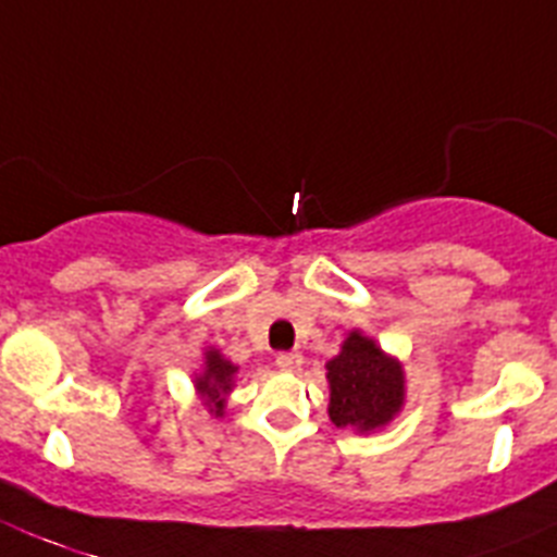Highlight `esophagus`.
Instances as JSON below:
<instances>
[{"label":"esophagus","mask_w":557,"mask_h":557,"mask_svg":"<svg viewBox=\"0 0 557 557\" xmlns=\"http://www.w3.org/2000/svg\"><path fill=\"white\" fill-rule=\"evenodd\" d=\"M277 367L280 370H288V372L299 370V367H302V352H297V350L277 352Z\"/></svg>","instance_id":"1"}]
</instances>
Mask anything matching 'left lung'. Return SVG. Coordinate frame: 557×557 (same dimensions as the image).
Wrapping results in <instances>:
<instances>
[{"label": "left lung", "instance_id": "1", "mask_svg": "<svg viewBox=\"0 0 557 557\" xmlns=\"http://www.w3.org/2000/svg\"><path fill=\"white\" fill-rule=\"evenodd\" d=\"M327 414L338 429L375 432L404 406V367L361 331L347 333L342 352L327 361Z\"/></svg>", "mask_w": 557, "mask_h": 557}]
</instances>
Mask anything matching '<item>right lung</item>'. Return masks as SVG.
<instances>
[{"instance_id": "right-lung-1", "label": "right lung", "mask_w": 557, "mask_h": 557, "mask_svg": "<svg viewBox=\"0 0 557 557\" xmlns=\"http://www.w3.org/2000/svg\"><path fill=\"white\" fill-rule=\"evenodd\" d=\"M235 372H238V367L232 364L230 359H224L221 350L210 347V350L205 352V372H198L196 375V393L201 395V400H205L207 409H210L215 418L224 414L226 395L232 393Z\"/></svg>"}]
</instances>
